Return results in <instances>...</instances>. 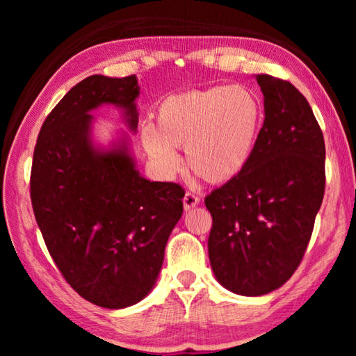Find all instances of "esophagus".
Listing matches in <instances>:
<instances>
[{"label": "esophagus", "mask_w": 356, "mask_h": 356, "mask_svg": "<svg viewBox=\"0 0 356 356\" xmlns=\"http://www.w3.org/2000/svg\"><path fill=\"white\" fill-rule=\"evenodd\" d=\"M197 204H200V197L196 195H193V193H185L184 196V209L185 210H191L193 207H196Z\"/></svg>", "instance_id": "1"}]
</instances>
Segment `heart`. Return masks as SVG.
<instances>
[{"label": "heart", "mask_w": 356, "mask_h": 356, "mask_svg": "<svg viewBox=\"0 0 356 356\" xmlns=\"http://www.w3.org/2000/svg\"><path fill=\"white\" fill-rule=\"evenodd\" d=\"M264 127V105L245 86H212L171 94L156 108V125L141 129L147 155L165 176L188 170L210 184L237 179L251 165Z\"/></svg>", "instance_id": "b5f03b06"}]
</instances>
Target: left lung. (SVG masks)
Returning <instances> with one entry per match:
<instances>
[{
  "label": "left lung",
  "mask_w": 356,
  "mask_h": 356,
  "mask_svg": "<svg viewBox=\"0 0 356 356\" xmlns=\"http://www.w3.org/2000/svg\"><path fill=\"white\" fill-rule=\"evenodd\" d=\"M264 127L251 165L206 197L209 259L220 284L261 297L291 278L325 191V143L308 100L289 81L256 75Z\"/></svg>",
  "instance_id": "left-lung-1"
}]
</instances>
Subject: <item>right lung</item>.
Returning <instances> with one entry per match:
<instances>
[{
  "mask_svg": "<svg viewBox=\"0 0 356 356\" xmlns=\"http://www.w3.org/2000/svg\"><path fill=\"white\" fill-rule=\"evenodd\" d=\"M135 75H91L64 95L39 131L31 202L45 245L65 281L91 303L122 309L146 298L184 212L185 191L138 171L125 130L94 138L92 111L118 108L136 134Z\"/></svg>",
  "mask_w": 356,
  "mask_h": 356,
  "instance_id": "obj_1",
  "label": "right lung"
}]
</instances>
